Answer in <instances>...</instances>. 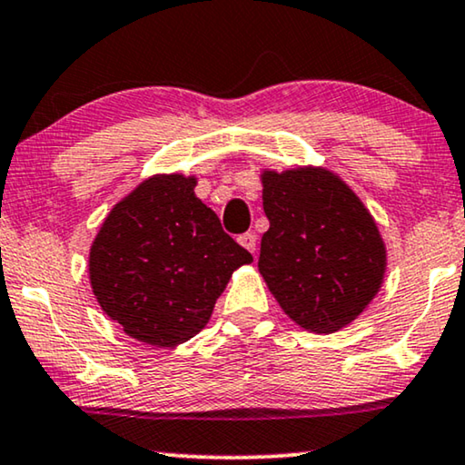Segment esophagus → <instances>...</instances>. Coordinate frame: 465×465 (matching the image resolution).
<instances>
[{"label":"esophagus","mask_w":465,"mask_h":465,"mask_svg":"<svg viewBox=\"0 0 465 465\" xmlns=\"http://www.w3.org/2000/svg\"><path fill=\"white\" fill-rule=\"evenodd\" d=\"M239 243L245 247L247 252H252V253H256V243H258V237L253 232H243V234H239Z\"/></svg>","instance_id":"34e87169"}]
</instances>
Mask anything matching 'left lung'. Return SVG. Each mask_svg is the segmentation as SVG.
I'll return each instance as SVG.
<instances>
[{"label":"left lung","instance_id":"obj_1","mask_svg":"<svg viewBox=\"0 0 465 465\" xmlns=\"http://www.w3.org/2000/svg\"><path fill=\"white\" fill-rule=\"evenodd\" d=\"M271 226L258 269L298 326L330 334L353 322L383 282L385 245L358 196L326 169L262 175Z\"/></svg>","mask_w":465,"mask_h":465}]
</instances>
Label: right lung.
Listing matches in <instances>:
<instances>
[{
  "label": "right lung",
  "instance_id": "1",
  "mask_svg": "<svg viewBox=\"0 0 465 465\" xmlns=\"http://www.w3.org/2000/svg\"><path fill=\"white\" fill-rule=\"evenodd\" d=\"M196 180L150 177L107 215L91 247L101 309L133 339L175 347L199 334L252 253L196 199Z\"/></svg>",
  "mask_w": 465,
  "mask_h": 465
}]
</instances>
